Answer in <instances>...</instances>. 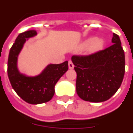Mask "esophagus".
<instances>
[{
  "instance_id": "34e87169",
  "label": "esophagus",
  "mask_w": 133,
  "mask_h": 133,
  "mask_svg": "<svg viewBox=\"0 0 133 133\" xmlns=\"http://www.w3.org/2000/svg\"><path fill=\"white\" fill-rule=\"evenodd\" d=\"M69 68L70 69H73L74 66V65L73 62H71V61H69Z\"/></svg>"
}]
</instances>
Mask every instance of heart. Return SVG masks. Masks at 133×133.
<instances>
[{
	"label": "heart",
	"instance_id": "obj_1",
	"mask_svg": "<svg viewBox=\"0 0 133 133\" xmlns=\"http://www.w3.org/2000/svg\"><path fill=\"white\" fill-rule=\"evenodd\" d=\"M104 42L102 39L95 38H89L87 40L82 43L81 45V49L87 48V46H90V50L91 52H97L98 50L101 49L103 46Z\"/></svg>",
	"mask_w": 133,
	"mask_h": 133
}]
</instances>
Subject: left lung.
Listing matches in <instances>:
<instances>
[{
    "label": "left lung",
    "mask_w": 133,
    "mask_h": 133,
    "mask_svg": "<svg viewBox=\"0 0 133 133\" xmlns=\"http://www.w3.org/2000/svg\"><path fill=\"white\" fill-rule=\"evenodd\" d=\"M113 44L91 55L71 57L76 72V93L90 102L105 101L121 87L125 74V53L120 37L113 33Z\"/></svg>",
    "instance_id": "1"
}]
</instances>
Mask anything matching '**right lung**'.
<instances>
[{
    "label": "right lung",
    "instance_id": "right-lung-1",
    "mask_svg": "<svg viewBox=\"0 0 133 133\" xmlns=\"http://www.w3.org/2000/svg\"><path fill=\"white\" fill-rule=\"evenodd\" d=\"M36 35L35 30L20 33L10 48L8 60V75L12 89L30 104H40L52 99L57 82L69 69L66 61L59 64H49L38 76H27L20 73L17 66L18 55L26 40Z\"/></svg>",
    "mask_w": 133,
    "mask_h": 133
}]
</instances>
